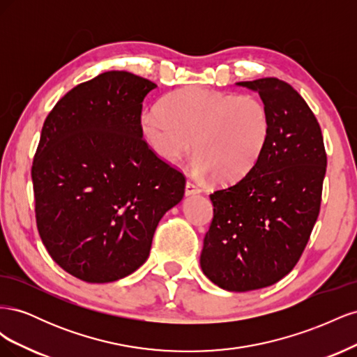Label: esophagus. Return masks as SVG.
Wrapping results in <instances>:
<instances>
[{
    "label": "esophagus",
    "instance_id": "obj_1",
    "mask_svg": "<svg viewBox=\"0 0 357 357\" xmlns=\"http://www.w3.org/2000/svg\"><path fill=\"white\" fill-rule=\"evenodd\" d=\"M199 192H201V189L195 185V183L186 181V188H185V195H186V197L197 195V193H199Z\"/></svg>",
    "mask_w": 357,
    "mask_h": 357
}]
</instances>
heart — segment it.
<instances>
[{
	"instance_id": "heart-1",
	"label": "heart",
	"mask_w": 357,
	"mask_h": 357,
	"mask_svg": "<svg viewBox=\"0 0 357 357\" xmlns=\"http://www.w3.org/2000/svg\"><path fill=\"white\" fill-rule=\"evenodd\" d=\"M142 132L165 164L185 156L193 142V172L234 183L262 156L271 134V116L256 96L190 86L168 95L160 107L144 110Z\"/></svg>"
}]
</instances>
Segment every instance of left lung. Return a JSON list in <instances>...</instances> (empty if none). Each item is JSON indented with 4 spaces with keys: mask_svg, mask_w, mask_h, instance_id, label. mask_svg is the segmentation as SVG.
Returning <instances> with one entry per match:
<instances>
[{
    "mask_svg": "<svg viewBox=\"0 0 357 357\" xmlns=\"http://www.w3.org/2000/svg\"><path fill=\"white\" fill-rule=\"evenodd\" d=\"M236 86L261 96L271 134L252 171L210 195L213 222L199 264L214 284L248 291L277 283L299 261L320 211L326 152L316 116L289 83Z\"/></svg>",
    "mask_w": 357,
    "mask_h": 357,
    "instance_id": "obj_1",
    "label": "left lung"
}]
</instances>
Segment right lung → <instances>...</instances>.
<instances>
[{"label":"right lung","instance_id":"right-lung-1","mask_svg":"<svg viewBox=\"0 0 357 357\" xmlns=\"http://www.w3.org/2000/svg\"><path fill=\"white\" fill-rule=\"evenodd\" d=\"M158 86L107 71L73 88L41 129L31 177L40 238L63 271L110 283L142 266L185 177L142 132L143 101Z\"/></svg>","mask_w":357,"mask_h":357}]
</instances>
